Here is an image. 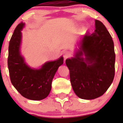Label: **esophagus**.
Returning a JSON list of instances; mask_svg holds the SVG:
<instances>
[{"instance_id":"34e87169","label":"esophagus","mask_w":123,"mask_h":123,"mask_svg":"<svg viewBox=\"0 0 123 123\" xmlns=\"http://www.w3.org/2000/svg\"><path fill=\"white\" fill-rule=\"evenodd\" d=\"M63 57H64V59L66 60L67 58H69V57H70L71 55V52H69V51L67 50V51H65V52H63Z\"/></svg>"}]
</instances>
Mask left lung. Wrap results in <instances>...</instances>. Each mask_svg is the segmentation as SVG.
<instances>
[{
	"mask_svg": "<svg viewBox=\"0 0 123 123\" xmlns=\"http://www.w3.org/2000/svg\"><path fill=\"white\" fill-rule=\"evenodd\" d=\"M95 28L93 33L81 38L73 57L66 60L73 89L82 99L102 96L115 76L112 37L105 25L97 19L95 20Z\"/></svg>",
	"mask_w": 123,
	"mask_h": 123,
	"instance_id": "1",
	"label": "left lung"
}]
</instances>
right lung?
Listing matches in <instances>:
<instances>
[{
	"label": "right lung",
	"mask_w": 123,
	"mask_h": 123,
	"mask_svg": "<svg viewBox=\"0 0 123 123\" xmlns=\"http://www.w3.org/2000/svg\"><path fill=\"white\" fill-rule=\"evenodd\" d=\"M25 26L20 23L16 27L9 42L8 67L12 84L25 98L41 100L46 98L52 88V79L58 67L63 63V57L47 62L40 68H31L21 54V31Z\"/></svg>",
	"instance_id": "add662e5"
}]
</instances>
